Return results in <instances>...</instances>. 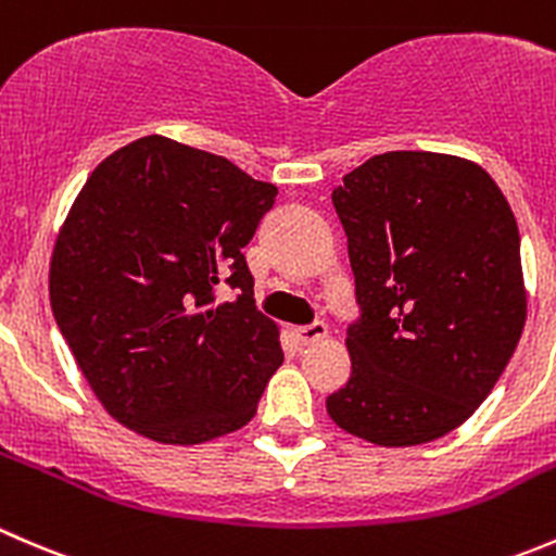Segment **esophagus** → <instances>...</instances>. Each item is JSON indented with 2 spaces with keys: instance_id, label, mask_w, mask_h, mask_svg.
I'll return each instance as SVG.
<instances>
[{
  "instance_id": "1",
  "label": "esophagus",
  "mask_w": 556,
  "mask_h": 556,
  "mask_svg": "<svg viewBox=\"0 0 556 556\" xmlns=\"http://www.w3.org/2000/svg\"><path fill=\"white\" fill-rule=\"evenodd\" d=\"M327 324L324 321H313V324H307V327H300V329H294V334H296V340H300L302 345H311V343H318V340H324L327 338Z\"/></svg>"
}]
</instances>
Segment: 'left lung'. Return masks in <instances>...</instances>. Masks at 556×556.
<instances>
[{"mask_svg":"<svg viewBox=\"0 0 556 556\" xmlns=\"http://www.w3.org/2000/svg\"><path fill=\"white\" fill-rule=\"evenodd\" d=\"M359 318L351 378L327 414L376 446L457 430L514 356L527 318L519 227L500 186L467 159L389 151L332 191Z\"/></svg>","mask_w":556,"mask_h":556,"instance_id":"8db88e82","label":"left lung"}]
</instances>
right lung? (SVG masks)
<instances>
[{
  "instance_id": "right-lung-1",
  "label": "right lung",
  "mask_w": 556,
  "mask_h": 556,
  "mask_svg": "<svg viewBox=\"0 0 556 556\" xmlns=\"http://www.w3.org/2000/svg\"><path fill=\"white\" fill-rule=\"evenodd\" d=\"M278 189L229 159L148 135L75 197L51 256L59 329L115 421L169 446L249 425L283 362L243 249ZM239 291L218 303L217 289Z\"/></svg>"
}]
</instances>
